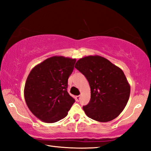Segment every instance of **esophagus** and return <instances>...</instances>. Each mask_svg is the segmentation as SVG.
Listing matches in <instances>:
<instances>
[{
	"label": "esophagus",
	"mask_w": 151,
	"mask_h": 151,
	"mask_svg": "<svg viewBox=\"0 0 151 151\" xmlns=\"http://www.w3.org/2000/svg\"><path fill=\"white\" fill-rule=\"evenodd\" d=\"M80 99H81V96H80V95L76 96V101L78 102L79 101H80Z\"/></svg>",
	"instance_id": "1"
}]
</instances>
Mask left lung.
<instances>
[{
    "label": "left lung",
    "instance_id": "8db88e82",
    "mask_svg": "<svg viewBox=\"0 0 151 151\" xmlns=\"http://www.w3.org/2000/svg\"><path fill=\"white\" fill-rule=\"evenodd\" d=\"M75 67L85 75L91 87V100L83 106L86 115L99 122L116 118L126 106L131 92L123 71L100 56L81 58Z\"/></svg>",
    "mask_w": 151,
    "mask_h": 151
}]
</instances>
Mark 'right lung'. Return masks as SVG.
<instances>
[{
    "mask_svg": "<svg viewBox=\"0 0 151 151\" xmlns=\"http://www.w3.org/2000/svg\"><path fill=\"white\" fill-rule=\"evenodd\" d=\"M76 59L53 57L33 68L24 86V99L32 113L48 123L68 114L75 102L67 92Z\"/></svg>",
    "mask_w": 151,
    "mask_h": 151,
    "instance_id": "add662e5",
    "label": "right lung"
}]
</instances>
